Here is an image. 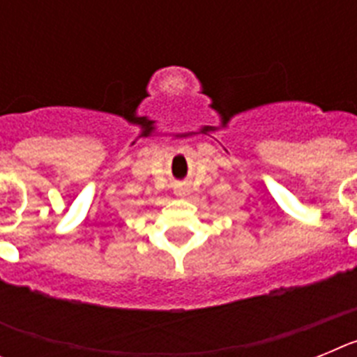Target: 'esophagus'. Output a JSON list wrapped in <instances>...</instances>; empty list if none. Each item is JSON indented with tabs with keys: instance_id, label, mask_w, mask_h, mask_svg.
<instances>
[{
	"instance_id": "esophagus-1",
	"label": "esophagus",
	"mask_w": 357,
	"mask_h": 357,
	"mask_svg": "<svg viewBox=\"0 0 357 357\" xmlns=\"http://www.w3.org/2000/svg\"><path fill=\"white\" fill-rule=\"evenodd\" d=\"M175 193L178 195V197H184V195H188V188H185V185H176Z\"/></svg>"
}]
</instances>
